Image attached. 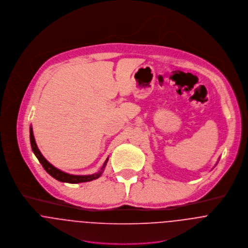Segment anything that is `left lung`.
<instances>
[{
	"label": "left lung",
	"instance_id": "8db88e82",
	"mask_svg": "<svg viewBox=\"0 0 248 248\" xmlns=\"http://www.w3.org/2000/svg\"><path fill=\"white\" fill-rule=\"evenodd\" d=\"M219 160H220V158H219V159H218V162H217V164H218V163H219ZM217 164H216V165H215V166H216V165H217ZM215 166H214V167H215Z\"/></svg>",
	"mask_w": 248,
	"mask_h": 248
}]
</instances>
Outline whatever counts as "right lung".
<instances>
[{
  "mask_svg": "<svg viewBox=\"0 0 248 248\" xmlns=\"http://www.w3.org/2000/svg\"><path fill=\"white\" fill-rule=\"evenodd\" d=\"M29 137H30V144H31V148L33 153L35 154V156L37 157V159L39 160V162L41 163V165H43V167L45 168V170L56 180H58L59 182L62 183H68V184H80V183H86V182H91L93 180H96L98 178H100L107 166V164L108 162V158L106 160L105 164L102 166V168L100 169V171L91 174V175H72L69 173H66L64 171L60 170L59 168L55 167L54 165H51L41 153L40 149L37 146L35 138L33 135V129H32V125H30L29 127Z\"/></svg>",
  "mask_w": 248,
  "mask_h": 248,
  "instance_id": "add662e5",
  "label": "right lung"
}]
</instances>
